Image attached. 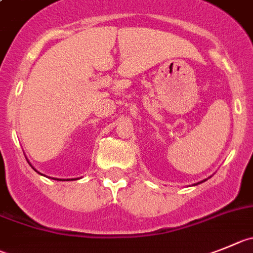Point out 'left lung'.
Segmentation results:
<instances>
[{
  "label": "left lung",
  "instance_id": "left-lung-1",
  "mask_svg": "<svg viewBox=\"0 0 253 253\" xmlns=\"http://www.w3.org/2000/svg\"><path fill=\"white\" fill-rule=\"evenodd\" d=\"M209 178H210V177H209ZM205 181H207V178H206V180H204V181H201V182H197V183H195V185H193V186H196V185H200V183H202V182H205Z\"/></svg>",
  "mask_w": 253,
  "mask_h": 253
}]
</instances>
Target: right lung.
Instances as JSON below:
<instances>
[{
    "instance_id": "add662e5",
    "label": "right lung",
    "mask_w": 253,
    "mask_h": 253,
    "mask_svg": "<svg viewBox=\"0 0 253 253\" xmlns=\"http://www.w3.org/2000/svg\"><path fill=\"white\" fill-rule=\"evenodd\" d=\"M27 162H28V161H27ZM28 164H30V162H28ZM30 166H31V167H32V169H35V171H36V172H39V171H37V169H35V167H34V166H32V165H31V164H30ZM39 173H40V172H39ZM40 174H42V173H40ZM52 180H56V178H52ZM70 180H72V181H73V180H76V178H67V180H63V181H70Z\"/></svg>"
}]
</instances>
